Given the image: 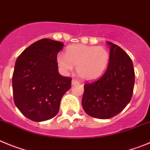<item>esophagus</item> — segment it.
<instances>
[{
  "instance_id": "esophagus-1",
  "label": "esophagus",
  "mask_w": 150,
  "mask_h": 150,
  "mask_svg": "<svg viewBox=\"0 0 150 150\" xmlns=\"http://www.w3.org/2000/svg\"><path fill=\"white\" fill-rule=\"evenodd\" d=\"M78 83H79V81H78V80H76V79H75V78H73V79L72 80V84L75 85V84H78Z\"/></svg>"
}]
</instances>
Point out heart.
Segmentation results:
<instances>
[{"label":"heart","mask_w":150,"mask_h":150,"mask_svg":"<svg viewBox=\"0 0 150 150\" xmlns=\"http://www.w3.org/2000/svg\"><path fill=\"white\" fill-rule=\"evenodd\" d=\"M109 61L110 53L107 48L83 44L70 45L65 55L59 54L57 56V65L63 72H70L76 66L78 76L87 81L100 77L108 67Z\"/></svg>","instance_id":"1"}]
</instances>
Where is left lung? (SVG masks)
Segmentation results:
<instances>
[{"mask_svg": "<svg viewBox=\"0 0 150 150\" xmlns=\"http://www.w3.org/2000/svg\"><path fill=\"white\" fill-rule=\"evenodd\" d=\"M110 61L104 75L84 84L82 107L89 116L110 119L120 113L132 98L134 84V66L130 57L110 42Z\"/></svg>", "mask_w": 150, "mask_h": 150, "instance_id": "obj_1", "label": "left lung"}]
</instances>
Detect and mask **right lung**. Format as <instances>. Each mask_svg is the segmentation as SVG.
I'll return each instance as SVG.
<instances>
[{
  "label": "right lung",
  "mask_w": 150,
  "mask_h": 150,
  "mask_svg": "<svg viewBox=\"0 0 150 150\" xmlns=\"http://www.w3.org/2000/svg\"><path fill=\"white\" fill-rule=\"evenodd\" d=\"M60 42L42 39L18 57L13 75V99L27 118L42 122L57 114L63 96L71 87L72 78L58 72L57 56Z\"/></svg>",
  "instance_id": "right-lung-1"
}]
</instances>
